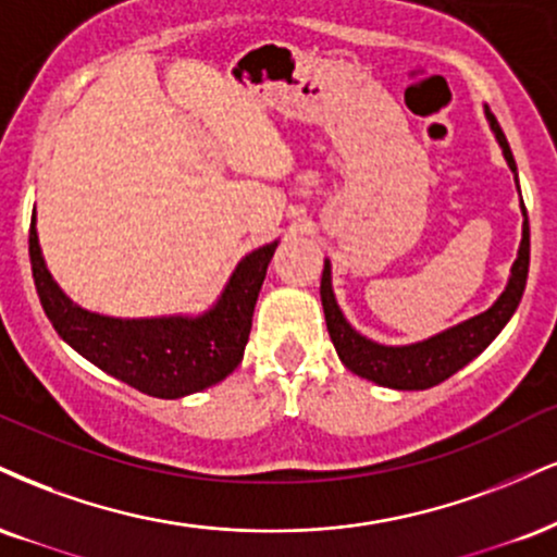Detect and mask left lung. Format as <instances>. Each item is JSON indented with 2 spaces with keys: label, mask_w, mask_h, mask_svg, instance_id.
Returning a JSON list of instances; mask_svg holds the SVG:
<instances>
[{
  "label": "left lung",
  "mask_w": 557,
  "mask_h": 557,
  "mask_svg": "<svg viewBox=\"0 0 557 557\" xmlns=\"http://www.w3.org/2000/svg\"><path fill=\"white\" fill-rule=\"evenodd\" d=\"M485 119L491 124L495 143H498L500 152H504L508 169L513 173L516 186H519V173H516L511 147H508L506 134L500 132V126L487 106ZM521 214H524V223H521L519 251H516V261L511 264V274H508L504 293L493 300V306L410 345H384L355 330L350 321L345 319L343 308L337 304V296H334L332 261L324 259V272H321V306H324L326 330H330L334 350H337L345 368H350L360 379L373 381L379 386L399 388V392H423V388L441 384V381H446L448 376L461 371L467 363H472L504 332V326L511 321L513 311L521 304V296H524L529 274V220L524 202H521Z\"/></svg>",
  "instance_id": "1"
}]
</instances>
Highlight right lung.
Here are the masks:
<instances>
[{
  "instance_id": "obj_1",
  "label": "right lung",
  "mask_w": 557,
  "mask_h": 557,
  "mask_svg": "<svg viewBox=\"0 0 557 557\" xmlns=\"http://www.w3.org/2000/svg\"><path fill=\"white\" fill-rule=\"evenodd\" d=\"M36 220L33 210L28 238L33 283L46 317L72 350L109 376L158 399H184L236 371L280 240L246 253L205 311L129 319L87 311L66 296L46 267Z\"/></svg>"
}]
</instances>
